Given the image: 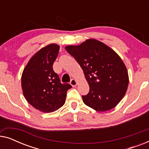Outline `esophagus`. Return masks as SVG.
<instances>
[{"mask_svg":"<svg viewBox=\"0 0 149 149\" xmlns=\"http://www.w3.org/2000/svg\"><path fill=\"white\" fill-rule=\"evenodd\" d=\"M70 83L72 87H75V86H77V81L76 79H71Z\"/></svg>","mask_w":149,"mask_h":149,"instance_id":"obj_1","label":"esophagus"}]
</instances>
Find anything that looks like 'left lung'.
<instances>
[{"label":"left lung","instance_id":"left-lung-1","mask_svg":"<svg viewBox=\"0 0 149 149\" xmlns=\"http://www.w3.org/2000/svg\"><path fill=\"white\" fill-rule=\"evenodd\" d=\"M65 49L80 65L89 84V92L82 95L83 102L98 112L115 107L129 84L127 70L119 55L94 38Z\"/></svg>","mask_w":149,"mask_h":149}]
</instances>
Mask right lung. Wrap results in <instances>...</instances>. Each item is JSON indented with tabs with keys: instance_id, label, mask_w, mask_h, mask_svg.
<instances>
[{
	"instance_id": "add662e5",
	"label": "right lung",
	"mask_w": 149,
	"mask_h": 149,
	"mask_svg": "<svg viewBox=\"0 0 149 149\" xmlns=\"http://www.w3.org/2000/svg\"><path fill=\"white\" fill-rule=\"evenodd\" d=\"M60 46L52 43L38 50L26 64L22 75L25 98L34 109L43 113L56 111L64 104L66 93L72 86L61 83L53 70Z\"/></svg>"
}]
</instances>
